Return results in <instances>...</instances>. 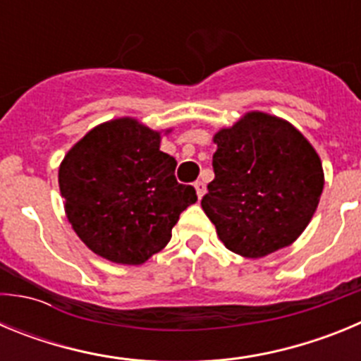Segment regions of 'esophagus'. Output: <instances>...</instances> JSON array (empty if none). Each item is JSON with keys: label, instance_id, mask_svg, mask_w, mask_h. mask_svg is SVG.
Returning <instances> with one entry per match:
<instances>
[{"label": "esophagus", "instance_id": "1", "mask_svg": "<svg viewBox=\"0 0 361 361\" xmlns=\"http://www.w3.org/2000/svg\"><path fill=\"white\" fill-rule=\"evenodd\" d=\"M193 186H195L197 197H199V199H202V197H204V193H206V184H204L202 180H197V183L193 184Z\"/></svg>", "mask_w": 361, "mask_h": 361}]
</instances>
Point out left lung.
Masks as SVG:
<instances>
[{
  "mask_svg": "<svg viewBox=\"0 0 361 361\" xmlns=\"http://www.w3.org/2000/svg\"><path fill=\"white\" fill-rule=\"evenodd\" d=\"M213 142L215 178L200 206L220 240L245 258L293 244L324 190L322 161L307 139L288 121L250 111Z\"/></svg>",
  "mask_w": 361,
  "mask_h": 361,
  "instance_id": "1",
  "label": "left lung"
}]
</instances>
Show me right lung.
Listing matches in <instances>:
<instances>
[{
  "label": "right lung",
  "instance_id": "1",
  "mask_svg": "<svg viewBox=\"0 0 361 361\" xmlns=\"http://www.w3.org/2000/svg\"><path fill=\"white\" fill-rule=\"evenodd\" d=\"M177 161L161 152V132L132 117L108 121L70 148L59 190L73 231L95 255L139 266L171 238L178 215L197 202L178 184Z\"/></svg>",
  "mask_w": 361,
  "mask_h": 361
}]
</instances>
